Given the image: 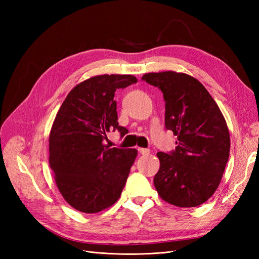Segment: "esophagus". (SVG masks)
I'll return each mask as SVG.
<instances>
[{"mask_svg":"<svg viewBox=\"0 0 259 259\" xmlns=\"http://www.w3.org/2000/svg\"><path fill=\"white\" fill-rule=\"evenodd\" d=\"M137 150L139 151L140 154H143V155H147V154L150 153V150H149V149H146V148H137Z\"/></svg>","mask_w":259,"mask_h":259,"instance_id":"esophagus-1","label":"esophagus"}]
</instances>
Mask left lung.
Masks as SVG:
<instances>
[{
    "label": "left lung",
    "instance_id": "1",
    "mask_svg": "<svg viewBox=\"0 0 259 259\" xmlns=\"http://www.w3.org/2000/svg\"><path fill=\"white\" fill-rule=\"evenodd\" d=\"M143 80L161 90L165 127L177 136L169 153L158 152L153 184L160 197L178 207L201 205L221 183L230 151V136L215 100L197 79L175 71L152 72Z\"/></svg>",
    "mask_w": 259,
    "mask_h": 259
}]
</instances>
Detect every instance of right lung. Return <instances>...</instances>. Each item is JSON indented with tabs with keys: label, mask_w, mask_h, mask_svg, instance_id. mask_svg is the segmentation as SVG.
<instances>
[{
	"label": "right lung",
	"mask_w": 259,
	"mask_h": 259,
	"mask_svg": "<svg viewBox=\"0 0 259 259\" xmlns=\"http://www.w3.org/2000/svg\"><path fill=\"white\" fill-rule=\"evenodd\" d=\"M137 83L134 75L93 76L73 88L55 117L50 134V166L68 204L93 214L119 200L136 149L109 148L107 133L128 131L117 122L114 93Z\"/></svg>",
	"instance_id": "obj_1"
}]
</instances>
